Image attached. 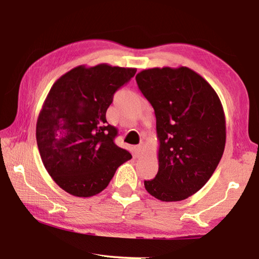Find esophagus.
<instances>
[{
    "label": "esophagus",
    "mask_w": 259,
    "mask_h": 259,
    "mask_svg": "<svg viewBox=\"0 0 259 259\" xmlns=\"http://www.w3.org/2000/svg\"><path fill=\"white\" fill-rule=\"evenodd\" d=\"M143 151H144V145H138V146H136V148H135L136 155H140V154H142Z\"/></svg>",
    "instance_id": "esophagus-1"
}]
</instances>
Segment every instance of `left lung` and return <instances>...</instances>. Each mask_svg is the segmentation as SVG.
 <instances>
[{
    "label": "left lung",
    "mask_w": 259,
    "mask_h": 259,
    "mask_svg": "<svg viewBox=\"0 0 259 259\" xmlns=\"http://www.w3.org/2000/svg\"><path fill=\"white\" fill-rule=\"evenodd\" d=\"M139 90L154 108L160 142L159 171L145 181L157 200L182 201L204 186L221 161L225 115L212 87L188 67L144 69Z\"/></svg>",
    "instance_id": "obj_1"
}]
</instances>
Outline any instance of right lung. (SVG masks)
Returning a JSON list of instances; mask_svg holds the SVG:
<instances>
[{"instance_id":"add662e5","label":"right lung","mask_w":259,"mask_h":259,"mask_svg":"<svg viewBox=\"0 0 259 259\" xmlns=\"http://www.w3.org/2000/svg\"><path fill=\"white\" fill-rule=\"evenodd\" d=\"M136 68L100 64L78 66L57 80L36 123V142L47 171L69 194L89 198L107 187L131 154L114 143L106 111Z\"/></svg>"}]
</instances>
